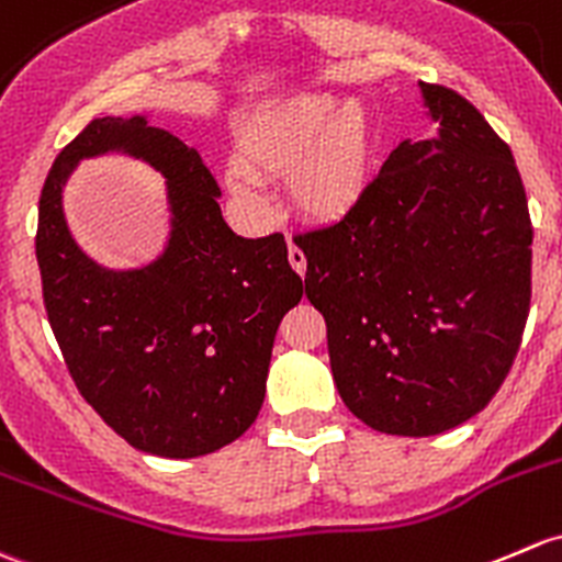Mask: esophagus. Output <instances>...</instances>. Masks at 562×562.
Masks as SVG:
<instances>
[{
    "label": "esophagus",
    "mask_w": 562,
    "mask_h": 562,
    "mask_svg": "<svg viewBox=\"0 0 562 562\" xmlns=\"http://www.w3.org/2000/svg\"><path fill=\"white\" fill-rule=\"evenodd\" d=\"M288 261H291V266L299 271V274H304L306 271V256L299 250L296 245H293V241H291V247H288Z\"/></svg>",
    "instance_id": "obj_1"
}]
</instances>
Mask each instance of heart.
<instances>
[{"label":"heart","mask_w":562,"mask_h":562,"mask_svg":"<svg viewBox=\"0 0 562 562\" xmlns=\"http://www.w3.org/2000/svg\"><path fill=\"white\" fill-rule=\"evenodd\" d=\"M285 175L293 210L312 221H339L363 202L374 177V126L345 93H296L258 108L236 128L228 193L261 206V180Z\"/></svg>","instance_id":"b5f03b06"}]
</instances>
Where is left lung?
Returning <instances> with one entry per match:
<instances>
[{"label":"left lung","instance_id":"obj_1","mask_svg":"<svg viewBox=\"0 0 562 562\" xmlns=\"http://www.w3.org/2000/svg\"><path fill=\"white\" fill-rule=\"evenodd\" d=\"M420 93L434 137L401 142L350 215L296 239L336 390L390 436L480 415L530 310L533 228L509 145L460 93Z\"/></svg>","mask_w":562,"mask_h":562}]
</instances>
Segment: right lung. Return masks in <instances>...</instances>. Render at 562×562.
Listing matches in <instances>:
<instances>
[{"label": "right lung", "mask_w": 562, "mask_h": 562, "mask_svg": "<svg viewBox=\"0 0 562 562\" xmlns=\"http://www.w3.org/2000/svg\"><path fill=\"white\" fill-rule=\"evenodd\" d=\"M110 151L165 177L168 241L137 270L88 257L63 215L79 161ZM217 199L199 153L145 112L93 117L40 196L37 263L69 374L117 436L158 458L210 454L256 423L277 328L304 296L282 234H234Z\"/></svg>", "instance_id": "1"}]
</instances>
